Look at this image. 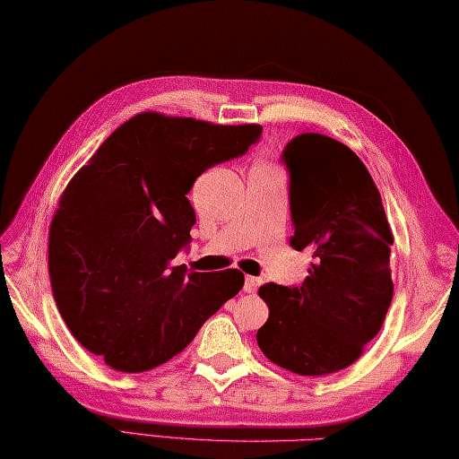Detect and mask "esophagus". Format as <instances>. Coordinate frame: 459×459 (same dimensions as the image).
Wrapping results in <instances>:
<instances>
[{
    "label": "esophagus",
    "instance_id": "34e87169",
    "mask_svg": "<svg viewBox=\"0 0 459 459\" xmlns=\"http://www.w3.org/2000/svg\"><path fill=\"white\" fill-rule=\"evenodd\" d=\"M259 283H262V280L254 278V275H247L246 283H244V291H246V293H254V291L259 288Z\"/></svg>",
    "mask_w": 459,
    "mask_h": 459
}]
</instances>
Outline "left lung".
Returning <instances> with one entry per match:
<instances>
[{"instance_id":"8db88e82","label":"left lung","mask_w":459,"mask_h":459,"mask_svg":"<svg viewBox=\"0 0 459 459\" xmlns=\"http://www.w3.org/2000/svg\"><path fill=\"white\" fill-rule=\"evenodd\" d=\"M281 161L290 171L291 247L306 249L311 262L298 288H259L270 317L257 345L293 374H333L382 330L394 296V236L374 179L348 145L301 134Z\"/></svg>"}]
</instances>
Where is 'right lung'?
<instances>
[{
  "label": "right lung",
  "instance_id": "obj_1",
  "mask_svg": "<svg viewBox=\"0 0 459 459\" xmlns=\"http://www.w3.org/2000/svg\"><path fill=\"white\" fill-rule=\"evenodd\" d=\"M262 126L137 114L69 181L49 228V281L69 332L127 374L166 364L244 288V273H186L187 200L205 169L244 155Z\"/></svg>",
  "mask_w": 459,
  "mask_h": 459
}]
</instances>
